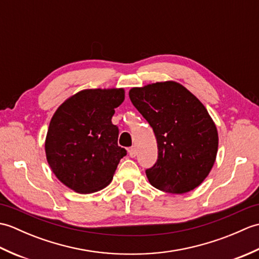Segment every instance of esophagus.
Returning a JSON list of instances; mask_svg holds the SVG:
<instances>
[{
    "instance_id": "34e87169",
    "label": "esophagus",
    "mask_w": 259,
    "mask_h": 259,
    "mask_svg": "<svg viewBox=\"0 0 259 259\" xmlns=\"http://www.w3.org/2000/svg\"><path fill=\"white\" fill-rule=\"evenodd\" d=\"M129 156L131 158H135L137 156V150H136L135 147H131L130 149H129Z\"/></svg>"
}]
</instances>
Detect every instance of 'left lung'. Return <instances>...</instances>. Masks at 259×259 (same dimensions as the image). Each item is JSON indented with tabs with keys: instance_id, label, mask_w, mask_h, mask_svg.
<instances>
[{
	"instance_id": "left-lung-1",
	"label": "left lung",
	"mask_w": 259,
	"mask_h": 259,
	"mask_svg": "<svg viewBox=\"0 0 259 259\" xmlns=\"http://www.w3.org/2000/svg\"><path fill=\"white\" fill-rule=\"evenodd\" d=\"M129 98L157 139V161L146 169L149 183L170 194L195 189L211 170L218 149L216 125L203 104L172 81L134 88Z\"/></svg>"
}]
</instances>
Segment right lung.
Listing matches in <instances>:
<instances>
[{
    "label": "right lung",
    "instance_id": "obj_1",
    "mask_svg": "<svg viewBox=\"0 0 259 259\" xmlns=\"http://www.w3.org/2000/svg\"><path fill=\"white\" fill-rule=\"evenodd\" d=\"M123 89L83 90L68 99L49 125L46 153L53 174L69 188L91 194L110 184L121 158L119 128L111 122Z\"/></svg>",
    "mask_w": 259,
    "mask_h": 259
}]
</instances>
